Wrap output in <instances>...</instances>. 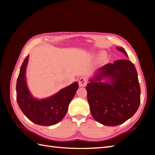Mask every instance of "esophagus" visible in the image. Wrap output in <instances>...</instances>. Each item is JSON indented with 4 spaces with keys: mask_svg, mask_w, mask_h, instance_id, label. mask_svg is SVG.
<instances>
[{
    "mask_svg": "<svg viewBox=\"0 0 155 155\" xmlns=\"http://www.w3.org/2000/svg\"><path fill=\"white\" fill-rule=\"evenodd\" d=\"M87 80L86 77H81L78 80V84H79V87H84L87 85Z\"/></svg>",
    "mask_w": 155,
    "mask_h": 155,
    "instance_id": "34e87169",
    "label": "esophagus"
}]
</instances>
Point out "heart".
<instances>
[{
    "instance_id": "b5f03b06",
    "label": "heart",
    "mask_w": 155,
    "mask_h": 155,
    "mask_svg": "<svg viewBox=\"0 0 155 155\" xmlns=\"http://www.w3.org/2000/svg\"><path fill=\"white\" fill-rule=\"evenodd\" d=\"M104 57H105V54H101L99 55V58L100 59H103V58H104Z\"/></svg>"
}]
</instances>
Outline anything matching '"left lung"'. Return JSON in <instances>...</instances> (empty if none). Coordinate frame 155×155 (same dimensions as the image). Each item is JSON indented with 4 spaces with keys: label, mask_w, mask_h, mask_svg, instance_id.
Masks as SVG:
<instances>
[{
    "label": "left lung",
    "mask_w": 155,
    "mask_h": 155,
    "mask_svg": "<svg viewBox=\"0 0 155 155\" xmlns=\"http://www.w3.org/2000/svg\"><path fill=\"white\" fill-rule=\"evenodd\" d=\"M117 50L128 57L122 47ZM108 77L110 83H102ZM87 99L94 119L106 126H117L132 117L140 103V88L138 74L132 62L115 61L97 70L86 87Z\"/></svg>",
    "instance_id": "8db88e82"
}]
</instances>
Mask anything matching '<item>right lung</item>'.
<instances>
[{
	"label": "right lung",
	"mask_w": 155,
	"mask_h": 155,
	"mask_svg": "<svg viewBox=\"0 0 155 155\" xmlns=\"http://www.w3.org/2000/svg\"><path fill=\"white\" fill-rule=\"evenodd\" d=\"M28 57L21 65L16 81V101L21 110L29 120L38 125L51 126L60 122L68 110V104L78 88L77 82L69 85L49 98L38 100L29 92L25 73Z\"/></svg>",
	"instance_id": "1"
}]
</instances>
